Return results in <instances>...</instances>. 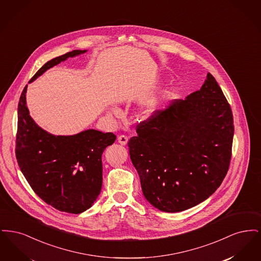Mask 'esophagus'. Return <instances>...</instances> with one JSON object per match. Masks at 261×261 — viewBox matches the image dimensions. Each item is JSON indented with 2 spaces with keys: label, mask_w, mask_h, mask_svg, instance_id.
<instances>
[{
  "label": "esophagus",
  "mask_w": 261,
  "mask_h": 261,
  "mask_svg": "<svg viewBox=\"0 0 261 261\" xmlns=\"http://www.w3.org/2000/svg\"><path fill=\"white\" fill-rule=\"evenodd\" d=\"M117 140H118V143H119L120 145H122V146H125V145L127 144V142H128V138L125 136V135H120V136H118Z\"/></svg>",
  "instance_id": "obj_1"
}]
</instances>
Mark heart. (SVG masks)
<instances>
[{
	"label": "heart",
	"instance_id": "obj_1",
	"mask_svg": "<svg viewBox=\"0 0 261 261\" xmlns=\"http://www.w3.org/2000/svg\"><path fill=\"white\" fill-rule=\"evenodd\" d=\"M158 101H159L158 99H149L144 105L143 111H144V113L146 114V116H149L155 111L156 106H158Z\"/></svg>",
	"mask_w": 261,
	"mask_h": 261
}]
</instances>
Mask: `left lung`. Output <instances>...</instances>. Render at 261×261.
<instances>
[{
    "mask_svg": "<svg viewBox=\"0 0 261 261\" xmlns=\"http://www.w3.org/2000/svg\"><path fill=\"white\" fill-rule=\"evenodd\" d=\"M128 142L145 198L160 211H186L221 185L232 156L234 119L215 78L136 126Z\"/></svg>",
    "mask_w": 261,
    "mask_h": 261,
    "instance_id": "left-lung-1",
    "label": "left lung"
}]
</instances>
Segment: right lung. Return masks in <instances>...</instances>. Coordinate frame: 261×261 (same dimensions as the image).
<instances>
[{
  "instance_id": "obj_1",
  "label": "right lung",
  "mask_w": 261,
  "mask_h": 261,
  "mask_svg": "<svg viewBox=\"0 0 261 261\" xmlns=\"http://www.w3.org/2000/svg\"><path fill=\"white\" fill-rule=\"evenodd\" d=\"M86 50L68 51L46 62L29 83L50 67ZM25 86L17 109L15 156L21 172L40 199L58 211L78 214L90 208L102 184L101 154L116 139L89 129L72 136H55L29 115Z\"/></svg>"
}]
</instances>
